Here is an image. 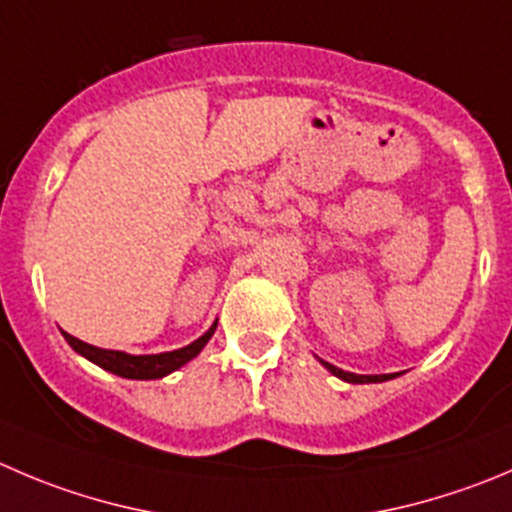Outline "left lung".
<instances>
[{
    "mask_svg": "<svg viewBox=\"0 0 512 512\" xmlns=\"http://www.w3.org/2000/svg\"><path fill=\"white\" fill-rule=\"evenodd\" d=\"M324 364L329 372L334 374V377L344 379V382H354V384H367V382H384V379H392V374H352V372H344V369L334 367V364L329 362H321Z\"/></svg>",
    "mask_w": 512,
    "mask_h": 512,
    "instance_id": "1",
    "label": "left lung"
}]
</instances>
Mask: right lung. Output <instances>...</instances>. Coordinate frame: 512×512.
Listing matches in <instances>:
<instances>
[{"mask_svg":"<svg viewBox=\"0 0 512 512\" xmlns=\"http://www.w3.org/2000/svg\"><path fill=\"white\" fill-rule=\"evenodd\" d=\"M213 332H216V324H213L201 339L188 344V347L175 349V352H163V354H140V357H133V354H125V352H113V349L92 347V344L80 342V339L72 337V334L67 332L62 334H65L67 344H70L77 354H82V357L95 362L97 367L107 369V372H113L125 379H160L165 377V374L175 372L178 367H183L186 362H191L193 357H198L201 349L208 344V339L213 337Z\"/></svg>","mask_w":512,"mask_h":512,"instance_id":"right-lung-1","label":"right lung"}]
</instances>
